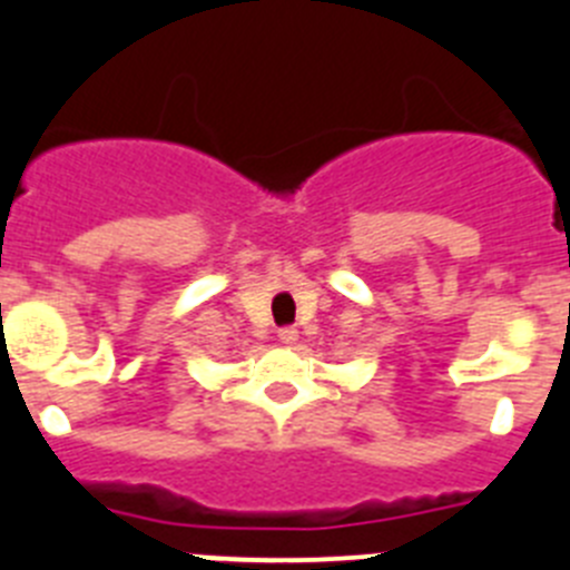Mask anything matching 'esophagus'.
Listing matches in <instances>:
<instances>
[{"label":"esophagus","instance_id":"34e87169","mask_svg":"<svg viewBox=\"0 0 570 570\" xmlns=\"http://www.w3.org/2000/svg\"><path fill=\"white\" fill-rule=\"evenodd\" d=\"M276 336H279L282 345H294V342L299 340V331H296V328H279V334H276Z\"/></svg>","mask_w":570,"mask_h":570}]
</instances>
